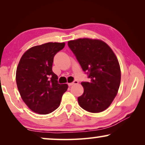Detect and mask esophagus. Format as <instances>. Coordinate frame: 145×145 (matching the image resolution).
<instances>
[{"instance_id": "1", "label": "esophagus", "mask_w": 145, "mask_h": 145, "mask_svg": "<svg viewBox=\"0 0 145 145\" xmlns=\"http://www.w3.org/2000/svg\"><path fill=\"white\" fill-rule=\"evenodd\" d=\"M78 83V80H74V82H71V83H68V85L69 86H72V85H74V84H77Z\"/></svg>"}]
</instances>
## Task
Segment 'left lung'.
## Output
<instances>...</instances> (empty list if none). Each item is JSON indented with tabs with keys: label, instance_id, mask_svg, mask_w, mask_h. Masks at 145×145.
Listing matches in <instances>:
<instances>
[{
	"label": "left lung",
	"instance_id": "obj_1",
	"mask_svg": "<svg viewBox=\"0 0 145 145\" xmlns=\"http://www.w3.org/2000/svg\"><path fill=\"white\" fill-rule=\"evenodd\" d=\"M68 45L90 78V82L81 83L84 92L78 98L79 105L88 112H103L112 104L120 88L121 69L116 55L100 39L80 38L69 41Z\"/></svg>",
	"mask_w": 145,
	"mask_h": 145
}]
</instances>
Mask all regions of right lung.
<instances>
[{
  "label": "right lung",
  "mask_w": 145,
  "mask_h": 145,
  "mask_svg": "<svg viewBox=\"0 0 145 145\" xmlns=\"http://www.w3.org/2000/svg\"><path fill=\"white\" fill-rule=\"evenodd\" d=\"M65 43L49 42L32 47L22 56L17 67L16 80L24 102L33 112L50 114L58 108L67 90V84H58L53 72L55 54Z\"/></svg>",
  "instance_id": "1"
}]
</instances>
